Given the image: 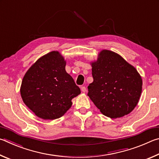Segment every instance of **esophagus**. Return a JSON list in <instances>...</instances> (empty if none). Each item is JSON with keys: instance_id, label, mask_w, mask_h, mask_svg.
<instances>
[{"instance_id": "1", "label": "esophagus", "mask_w": 159, "mask_h": 159, "mask_svg": "<svg viewBox=\"0 0 159 159\" xmlns=\"http://www.w3.org/2000/svg\"><path fill=\"white\" fill-rule=\"evenodd\" d=\"M81 90H82V92L85 93V92H86V91H87V89H86V87H81Z\"/></svg>"}]
</instances>
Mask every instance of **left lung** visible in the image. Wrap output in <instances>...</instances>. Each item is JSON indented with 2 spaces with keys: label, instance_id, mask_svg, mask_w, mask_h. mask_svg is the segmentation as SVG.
Here are the masks:
<instances>
[{
  "label": "left lung",
  "instance_id": "obj_1",
  "mask_svg": "<svg viewBox=\"0 0 159 159\" xmlns=\"http://www.w3.org/2000/svg\"><path fill=\"white\" fill-rule=\"evenodd\" d=\"M93 82L88 94L102 115L120 118L134 110L140 100L143 80L134 66L116 53L103 49L91 63Z\"/></svg>",
  "mask_w": 159,
  "mask_h": 159
}]
</instances>
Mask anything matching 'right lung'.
Masks as SVG:
<instances>
[{
	"label": "right lung",
	"instance_id": "right-lung-1",
	"mask_svg": "<svg viewBox=\"0 0 159 159\" xmlns=\"http://www.w3.org/2000/svg\"><path fill=\"white\" fill-rule=\"evenodd\" d=\"M66 61L58 51L43 56L28 70L20 88L25 105L43 119L62 116L72 106V99L81 93L66 71Z\"/></svg>",
	"mask_w": 159,
	"mask_h": 159
}]
</instances>
